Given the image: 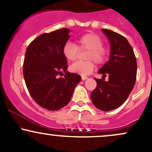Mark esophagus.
<instances>
[{
	"mask_svg": "<svg viewBox=\"0 0 152 152\" xmlns=\"http://www.w3.org/2000/svg\"><path fill=\"white\" fill-rule=\"evenodd\" d=\"M87 78H88V77H86V76H81V79L83 80V81H85Z\"/></svg>",
	"mask_w": 152,
	"mask_h": 152,
	"instance_id": "esophagus-1",
	"label": "esophagus"
}]
</instances>
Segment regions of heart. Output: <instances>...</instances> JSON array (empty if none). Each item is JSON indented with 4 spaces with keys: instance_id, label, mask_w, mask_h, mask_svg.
Here are the masks:
<instances>
[{
    "instance_id": "1",
    "label": "heart",
    "mask_w": 152,
    "mask_h": 152,
    "mask_svg": "<svg viewBox=\"0 0 152 152\" xmlns=\"http://www.w3.org/2000/svg\"><path fill=\"white\" fill-rule=\"evenodd\" d=\"M104 42L97 34L88 33L77 40V46L71 42H66L62 49L64 56L69 61H74L78 58L79 50H88L86 56L88 61H78L70 67L71 72L82 76L89 75L93 72L95 66L93 61L97 64H102L106 60V53L104 48Z\"/></svg>"
}]
</instances>
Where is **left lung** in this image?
Instances as JSON below:
<instances>
[{
	"label": "left lung",
	"mask_w": 152,
	"mask_h": 152,
	"mask_svg": "<svg viewBox=\"0 0 152 152\" xmlns=\"http://www.w3.org/2000/svg\"><path fill=\"white\" fill-rule=\"evenodd\" d=\"M111 46L109 60L99 71L102 79L94 78L97 86L91 99L97 109L104 111L121 106L129 96L137 78V64L132 47L124 36L114 31L102 29ZM109 81H104L105 76Z\"/></svg>",
	"instance_id": "obj_1"
}]
</instances>
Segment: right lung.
Masks as SVG:
<instances>
[{"instance_id": "1", "label": "right lung", "mask_w": 152, "mask_h": 152, "mask_svg": "<svg viewBox=\"0 0 152 152\" xmlns=\"http://www.w3.org/2000/svg\"><path fill=\"white\" fill-rule=\"evenodd\" d=\"M69 32L64 28L41 34L26 51L23 73L26 87L35 102L50 111L67 105L81 80L78 74L66 71L67 60L62 49L70 37Z\"/></svg>"}]
</instances>
